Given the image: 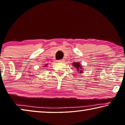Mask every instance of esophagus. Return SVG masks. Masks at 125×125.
Wrapping results in <instances>:
<instances>
[{
    "mask_svg": "<svg viewBox=\"0 0 125 125\" xmlns=\"http://www.w3.org/2000/svg\"><path fill=\"white\" fill-rule=\"evenodd\" d=\"M64 61V59H62V60H59L58 61V62H63Z\"/></svg>",
    "mask_w": 125,
    "mask_h": 125,
    "instance_id": "1",
    "label": "esophagus"
}]
</instances>
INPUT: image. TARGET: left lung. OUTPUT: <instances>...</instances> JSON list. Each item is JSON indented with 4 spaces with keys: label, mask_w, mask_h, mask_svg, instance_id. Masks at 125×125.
<instances>
[{
    "label": "left lung",
    "mask_w": 125,
    "mask_h": 125,
    "mask_svg": "<svg viewBox=\"0 0 125 125\" xmlns=\"http://www.w3.org/2000/svg\"><path fill=\"white\" fill-rule=\"evenodd\" d=\"M72 65H73V66L76 68V70L79 72V74L83 73V66H81V64L79 62H74L72 63Z\"/></svg>",
    "instance_id": "8db88e82"
}]
</instances>
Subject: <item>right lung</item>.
I'll use <instances>...</instances> for the list:
<instances>
[{
	"label": "right lung",
	"instance_id": "right-lung-1",
	"mask_svg": "<svg viewBox=\"0 0 125 125\" xmlns=\"http://www.w3.org/2000/svg\"><path fill=\"white\" fill-rule=\"evenodd\" d=\"M47 66H48V64H45V66L44 67H46Z\"/></svg>",
	"mask_w": 125,
	"mask_h": 125
}]
</instances>
